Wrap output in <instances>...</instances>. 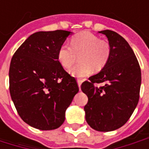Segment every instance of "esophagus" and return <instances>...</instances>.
Returning <instances> with one entry per match:
<instances>
[{
    "instance_id": "obj_1",
    "label": "esophagus",
    "mask_w": 149,
    "mask_h": 149,
    "mask_svg": "<svg viewBox=\"0 0 149 149\" xmlns=\"http://www.w3.org/2000/svg\"><path fill=\"white\" fill-rule=\"evenodd\" d=\"M81 83H82V81H81V80H80V79H78V80H77V84H78V86H79V88H81Z\"/></svg>"
}]
</instances>
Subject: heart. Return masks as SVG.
<instances>
[{
	"mask_svg": "<svg viewBox=\"0 0 149 149\" xmlns=\"http://www.w3.org/2000/svg\"><path fill=\"white\" fill-rule=\"evenodd\" d=\"M70 45H61L57 60L62 67L68 68L74 64L79 56L80 63L69 69V72L76 77H87L93 72V68L95 71L103 69L112 54V47L109 41L88 32L74 35Z\"/></svg>",
	"mask_w": 149,
	"mask_h": 149,
	"instance_id": "obj_1",
	"label": "heart"
}]
</instances>
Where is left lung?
Listing matches in <instances>:
<instances>
[{"mask_svg":"<svg viewBox=\"0 0 149 149\" xmlns=\"http://www.w3.org/2000/svg\"><path fill=\"white\" fill-rule=\"evenodd\" d=\"M104 34L112 47L105 67L81 84L88 100L84 106L85 119L97 131L110 132L128 121L137 105L141 71L133 50L124 37L112 30ZM95 84H102L100 87Z\"/></svg>","mask_w":149,"mask_h":149,"instance_id":"obj_1","label":"left lung"}]
</instances>
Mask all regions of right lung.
<instances>
[{
    "label": "right lung",
    "mask_w": 149,
    "mask_h": 149,
    "mask_svg": "<svg viewBox=\"0 0 149 149\" xmlns=\"http://www.w3.org/2000/svg\"><path fill=\"white\" fill-rule=\"evenodd\" d=\"M71 32H37L13 56L9 92L16 109L26 124L52 130L64 123L65 111L79 91L77 81L57 60L59 48Z\"/></svg>",
    "instance_id": "add662e5"
}]
</instances>
